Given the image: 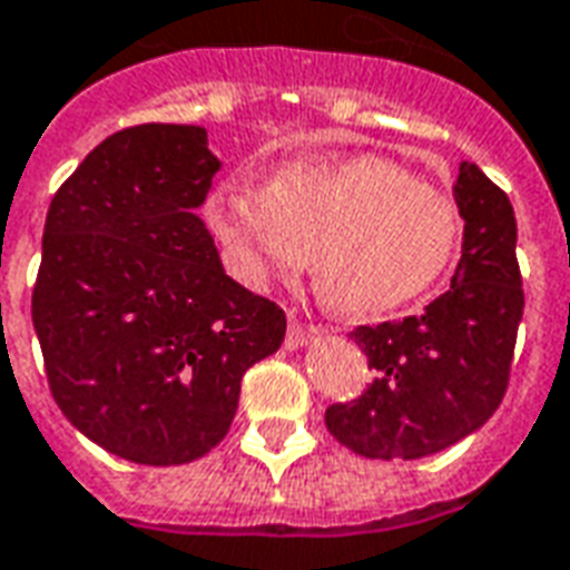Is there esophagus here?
Returning <instances> with one entry per match:
<instances>
[{"label": "esophagus", "mask_w": 570, "mask_h": 570, "mask_svg": "<svg viewBox=\"0 0 570 570\" xmlns=\"http://www.w3.org/2000/svg\"><path fill=\"white\" fill-rule=\"evenodd\" d=\"M321 333H323V326H314V323H298L296 317H289V330H286V347L308 345L311 338Z\"/></svg>", "instance_id": "esophagus-1"}]
</instances>
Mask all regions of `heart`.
Instances as JSON below:
<instances>
[{
  "label": "heart",
  "mask_w": 570,
  "mask_h": 570,
  "mask_svg": "<svg viewBox=\"0 0 570 570\" xmlns=\"http://www.w3.org/2000/svg\"><path fill=\"white\" fill-rule=\"evenodd\" d=\"M237 281L265 289L311 259L333 305L382 317L440 284L464 240L454 195L384 155L298 158L268 186L219 179L204 204Z\"/></svg>",
  "instance_id": "b5f03b06"
}]
</instances>
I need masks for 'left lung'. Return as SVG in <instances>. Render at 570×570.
Here are the masks:
<instances>
[{"label": "left lung", "instance_id": "left-lung-1", "mask_svg": "<svg viewBox=\"0 0 570 570\" xmlns=\"http://www.w3.org/2000/svg\"><path fill=\"white\" fill-rule=\"evenodd\" d=\"M454 200L464 244L452 289L421 317L357 326L372 384L326 409V430L351 452L384 461L428 458L470 436L501 406L525 293L515 262V216L507 191L461 161Z\"/></svg>", "mask_w": 570, "mask_h": 570}]
</instances>
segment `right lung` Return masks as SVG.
<instances>
[{
    "instance_id": "1",
    "label": "right lung",
    "mask_w": 570,
    "mask_h": 570,
    "mask_svg": "<svg viewBox=\"0 0 570 570\" xmlns=\"http://www.w3.org/2000/svg\"><path fill=\"white\" fill-rule=\"evenodd\" d=\"M219 170L207 130L106 137L48 207L32 326L60 412L125 461L188 464L232 428L244 372L286 314L225 274L198 210Z\"/></svg>"
}]
</instances>
